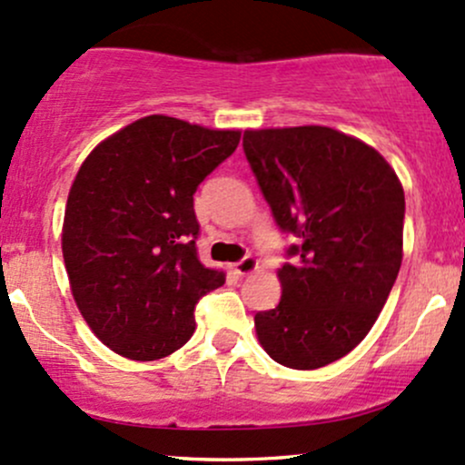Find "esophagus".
<instances>
[{
	"mask_svg": "<svg viewBox=\"0 0 465 465\" xmlns=\"http://www.w3.org/2000/svg\"><path fill=\"white\" fill-rule=\"evenodd\" d=\"M258 269V260L252 258V256H244L242 260H238L236 264H233V272L238 275H249L253 273Z\"/></svg>",
	"mask_w": 465,
	"mask_h": 465,
	"instance_id": "34e87169",
	"label": "esophagus"
}]
</instances>
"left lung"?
Here are the masks:
<instances>
[{
	"instance_id": "left-lung-1",
	"label": "left lung",
	"mask_w": 465,
	"mask_h": 465,
	"mask_svg": "<svg viewBox=\"0 0 465 465\" xmlns=\"http://www.w3.org/2000/svg\"><path fill=\"white\" fill-rule=\"evenodd\" d=\"M244 156L295 242L278 307L253 318L278 364L313 371L355 349L401 267L404 190L380 152L324 125L247 130Z\"/></svg>"
}]
</instances>
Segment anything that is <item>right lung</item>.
I'll list each match as a JSON object with an SVG mask.
<instances>
[{
  "label": "right lung",
  "instance_id": "add662e5",
  "mask_svg": "<svg viewBox=\"0 0 465 465\" xmlns=\"http://www.w3.org/2000/svg\"><path fill=\"white\" fill-rule=\"evenodd\" d=\"M238 130L174 116L134 121L94 147L65 205V272L94 335L136 361L172 355L193 335V309L224 273L198 260V185L233 154Z\"/></svg>",
  "mask_w": 465,
  "mask_h": 465
}]
</instances>
